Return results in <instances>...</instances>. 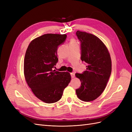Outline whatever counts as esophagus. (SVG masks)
Instances as JSON below:
<instances>
[{
  "mask_svg": "<svg viewBox=\"0 0 132 132\" xmlns=\"http://www.w3.org/2000/svg\"><path fill=\"white\" fill-rule=\"evenodd\" d=\"M70 75H71V77L72 78H74L75 77V73H70Z\"/></svg>",
  "mask_w": 132,
  "mask_h": 132,
  "instance_id": "34e87169",
  "label": "esophagus"
}]
</instances>
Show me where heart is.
I'll list each match as a JSON object with an SVG mask.
<instances>
[{
	"instance_id": "1",
	"label": "heart",
	"mask_w": 132,
	"mask_h": 132,
	"mask_svg": "<svg viewBox=\"0 0 132 132\" xmlns=\"http://www.w3.org/2000/svg\"><path fill=\"white\" fill-rule=\"evenodd\" d=\"M70 43H76V42H75L74 39H71V41H70Z\"/></svg>"
}]
</instances>
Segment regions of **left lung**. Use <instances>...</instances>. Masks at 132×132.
Here are the masks:
<instances>
[{
    "mask_svg": "<svg viewBox=\"0 0 132 132\" xmlns=\"http://www.w3.org/2000/svg\"><path fill=\"white\" fill-rule=\"evenodd\" d=\"M76 35L81 42V59L87 64L82 74H75L81 85L76 90V94L81 100L90 102L105 89L111 73V58L107 48L98 37L80 31Z\"/></svg>",
    "mask_w": 132,
    "mask_h": 132,
    "instance_id": "obj_1",
    "label": "left lung"
}]
</instances>
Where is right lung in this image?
Segmentation results:
<instances>
[{"label":"right lung","instance_id":"add662e5","mask_svg":"<svg viewBox=\"0 0 132 132\" xmlns=\"http://www.w3.org/2000/svg\"><path fill=\"white\" fill-rule=\"evenodd\" d=\"M66 37L65 34H45L34 39L26 51L23 73L26 82L36 96L45 103L58 101L71 80L69 73L53 70L58 61V47Z\"/></svg>","mask_w":132,"mask_h":132}]
</instances>
